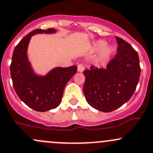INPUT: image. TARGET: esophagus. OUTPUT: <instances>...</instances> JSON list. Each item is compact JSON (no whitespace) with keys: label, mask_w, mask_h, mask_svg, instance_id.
<instances>
[{"label":"esophagus","mask_w":153,"mask_h":153,"mask_svg":"<svg viewBox=\"0 0 153 153\" xmlns=\"http://www.w3.org/2000/svg\"><path fill=\"white\" fill-rule=\"evenodd\" d=\"M83 70H84V66H83V64H78V72H83Z\"/></svg>","instance_id":"1"}]
</instances>
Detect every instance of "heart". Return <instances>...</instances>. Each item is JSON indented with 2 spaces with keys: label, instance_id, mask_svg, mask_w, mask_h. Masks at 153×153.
<instances>
[{
  "label": "heart",
  "instance_id": "heart-1",
  "mask_svg": "<svg viewBox=\"0 0 153 153\" xmlns=\"http://www.w3.org/2000/svg\"><path fill=\"white\" fill-rule=\"evenodd\" d=\"M106 45L107 43L102 40H99L94 44V48L96 51H101L103 49L101 54V59L102 60H106L108 59L114 53V48L112 46H108L105 48Z\"/></svg>",
  "mask_w": 153,
  "mask_h": 153
}]
</instances>
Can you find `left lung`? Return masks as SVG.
I'll use <instances>...</instances> for the list:
<instances>
[{
  "instance_id": "8db88e82",
  "label": "left lung",
  "mask_w": 153,
  "mask_h": 153,
  "mask_svg": "<svg viewBox=\"0 0 153 153\" xmlns=\"http://www.w3.org/2000/svg\"><path fill=\"white\" fill-rule=\"evenodd\" d=\"M118 44L117 55L106 66H91L83 71V94L91 107L111 112L128 102L136 89L141 74L137 52L129 43L115 36Z\"/></svg>"
}]
</instances>
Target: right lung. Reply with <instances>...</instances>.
<instances>
[{
  "label": "right lung",
  "mask_w": 153,
  "mask_h": 153,
  "mask_svg": "<svg viewBox=\"0 0 153 153\" xmlns=\"http://www.w3.org/2000/svg\"><path fill=\"white\" fill-rule=\"evenodd\" d=\"M56 31L54 28L33 30L22 39L13 52L10 72L14 89L22 102L36 111H47L60 105L65 86L77 72L76 66L55 67L45 75L33 70L28 57L31 36Z\"/></svg>",
  "instance_id": "1"
}]
</instances>
